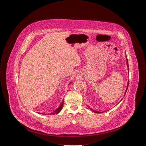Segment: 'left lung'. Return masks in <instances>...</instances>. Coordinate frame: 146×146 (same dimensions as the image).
I'll list each match as a JSON object with an SVG mask.
<instances>
[{
  "instance_id": "1",
  "label": "left lung",
  "mask_w": 146,
  "mask_h": 146,
  "mask_svg": "<svg viewBox=\"0 0 146 146\" xmlns=\"http://www.w3.org/2000/svg\"><path fill=\"white\" fill-rule=\"evenodd\" d=\"M126 58H127V56H126ZM127 67H128V72H129V65H128V59H127ZM128 84H129V81L128 82V84H127V90H126V91H125V94H124V96L125 95V94H126V92H127V90H128ZM88 107L89 108V106H88ZM90 110H91L92 111H94V113H101L100 112H99V111H96V110H94L93 109H91V108H90Z\"/></svg>"
}]
</instances>
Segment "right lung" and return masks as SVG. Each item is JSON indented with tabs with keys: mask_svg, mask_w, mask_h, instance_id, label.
<instances>
[{
	"mask_svg": "<svg viewBox=\"0 0 146 146\" xmlns=\"http://www.w3.org/2000/svg\"><path fill=\"white\" fill-rule=\"evenodd\" d=\"M71 82H70V83H71ZM70 83H69V84H70ZM63 105H64V101L61 103L60 106H59L55 110H54V111H52L51 113H50V114H50V115H51V114L53 115V114H55L59 113L60 111V110H62V107H63ZM38 113V114H42V113ZM49 114H48V115H49Z\"/></svg>",
	"mask_w": 146,
	"mask_h": 146,
	"instance_id": "1",
	"label": "right lung"
}]
</instances>
